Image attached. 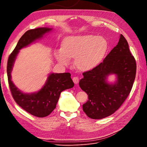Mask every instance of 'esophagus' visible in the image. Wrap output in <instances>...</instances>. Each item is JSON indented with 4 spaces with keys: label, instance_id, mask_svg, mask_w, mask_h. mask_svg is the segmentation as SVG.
I'll return each mask as SVG.
<instances>
[{
    "label": "esophagus",
    "instance_id": "obj_1",
    "mask_svg": "<svg viewBox=\"0 0 147 147\" xmlns=\"http://www.w3.org/2000/svg\"><path fill=\"white\" fill-rule=\"evenodd\" d=\"M73 82L75 84H78L79 83V79L78 77H74V78H73Z\"/></svg>",
    "mask_w": 147,
    "mask_h": 147
}]
</instances>
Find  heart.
I'll use <instances>...</instances> for the list:
<instances>
[{"mask_svg":"<svg viewBox=\"0 0 147 147\" xmlns=\"http://www.w3.org/2000/svg\"><path fill=\"white\" fill-rule=\"evenodd\" d=\"M108 43L102 37L95 35L70 36L65 37L63 48L55 51V56L62 65L67 66L74 58V66L82 71L95 68L104 58Z\"/></svg>","mask_w":147,"mask_h":147,"instance_id":"heart-1","label":"heart"}]
</instances>
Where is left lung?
Listing matches in <instances>:
<instances>
[{
  "label": "left lung",
  "mask_w": 147,
  "mask_h": 147,
  "mask_svg": "<svg viewBox=\"0 0 147 147\" xmlns=\"http://www.w3.org/2000/svg\"><path fill=\"white\" fill-rule=\"evenodd\" d=\"M136 64L125 37L120 34L117 45L103 62L83 73L80 88L88 95L83 110L92 119H101L116 111L129 95L135 79ZM115 74L114 84L107 82V76Z\"/></svg>",
  "instance_id": "left-lung-1"
}]
</instances>
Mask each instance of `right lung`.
Returning a JSON list of instances; mask_svg holds the SVG:
<instances>
[{
  "label": "right lung",
  "instance_id": "right-lung-1",
  "mask_svg": "<svg viewBox=\"0 0 147 147\" xmlns=\"http://www.w3.org/2000/svg\"><path fill=\"white\" fill-rule=\"evenodd\" d=\"M52 30L51 28L40 27L27 31L20 38L7 60V79L15 101L22 109L37 117H44L49 115L56 108L61 92L74 86L70 73H51L40 90L34 93L25 94L13 83L11 80V72L19 51L40 39Z\"/></svg>",
  "mask_w": 147,
  "mask_h": 147
}]
</instances>
